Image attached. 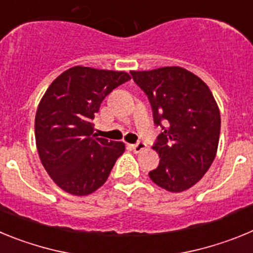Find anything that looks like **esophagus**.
<instances>
[{
  "mask_svg": "<svg viewBox=\"0 0 253 253\" xmlns=\"http://www.w3.org/2000/svg\"><path fill=\"white\" fill-rule=\"evenodd\" d=\"M146 147H147L146 143L142 142V140H139V142H137L135 144H133V146H131V148H133V151L135 152V153H139V152L144 151V149H146Z\"/></svg>",
  "mask_w": 253,
  "mask_h": 253,
  "instance_id": "1",
  "label": "esophagus"
}]
</instances>
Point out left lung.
<instances>
[{
	"mask_svg": "<svg viewBox=\"0 0 253 253\" xmlns=\"http://www.w3.org/2000/svg\"><path fill=\"white\" fill-rule=\"evenodd\" d=\"M130 75L148 96L154 124L163 130L153 144L160 165L149 177L171 193L190 189L211 166L218 149L220 113L213 93L181 67Z\"/></svg>",
	"mask_w": 253,
	"mask_h": 253,
	"instance_id": "left-lung-1",
	"label": "left lung"
}]
</instances>
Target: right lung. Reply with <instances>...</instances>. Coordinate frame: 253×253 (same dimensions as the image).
Returning a JSON list of instances; mask_svg holds the SVG:
<instances>
[{
  "label": "right lung",
  "instance_id": "right-lung-1",
  "mask_svg": "<svg viewBox=\"0 0 253 253\" xmlns=\"http://www.w3.org/2000/svg\"><path fill=\"white\" fill-rule=\"evenodd\" d=\"M129 80L125 72L77 66L55 78L44 93L35 116L38 153L51 180L66 193H93L124 153L123 142L93 133L92 120L102 100Z\"/></svg>",
  "mask_w": 253,
  "mask_h": 253
}]
</instances>
